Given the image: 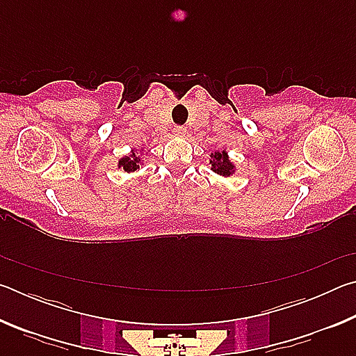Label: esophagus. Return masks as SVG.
Returning <instances> with one entry per match:
<instances>
[{
  "label": "esophagus",
  "instance_id": "obj_1",
  "mask_svg": "<svg viewBox=\"0 0 356 356\" xmlns=\"http://www.w3.org/2000/svg\"><path fill=\"white\" fill-rule=\"evenodd\" d=\"M174 134H176L177 136H184L186 134V129L185 127H176V129H174Z\"/></svg>",
  "mask_w": 356,
  "mask_h": 356
}]
</instances>
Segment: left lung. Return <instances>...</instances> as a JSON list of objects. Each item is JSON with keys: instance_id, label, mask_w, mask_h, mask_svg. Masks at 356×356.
Returning a JSON list of instances; mask_svg holds the SVG:
<instances>
[{"instance_id": "8db88e82", "label": "left lung", "mask_w": 356, "mask_h": 356, "mask_svg": "<svg viewBox=\"0 0 356 356\" xmlns=\"http://www.w3.org/2000/svg\"><path fill=\"white\" fill-rule=\"evenodd\" d=\"M209 156H210L209 160L210 170H212L215 174H218L221 177H231L236 174L237 166L234 161H231V159H229V154L226 149L215 150V152H212Z\"/></svg>"}]
</instances>
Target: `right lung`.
<instances>
[{"label": "right lung", "instance_id": "add662e5", "mask_svg": "<svg viewBox=\"0 0 356 356\" xmlns=\"http://www.w3.org/2000/svg\"><path fill=\"white\" fill-rule=\"evenodd\" d=\"M144 154V147L140 149V152H138L136 147H131L130 154L129 155H124L120 156L118 160V170H124L125 172H135V171H140V168L143 165V159L141 155Z\"/></svg>", "mask_w": 356, "mask_h": 356}]
</instances>
